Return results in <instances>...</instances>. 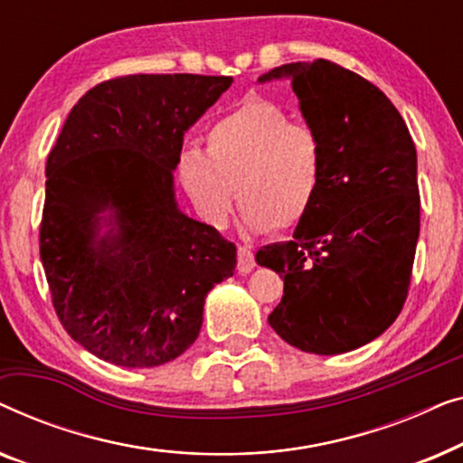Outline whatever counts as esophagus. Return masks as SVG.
I'll return each mask as SVG.
<instances>
[{
    "label": "esophagus",
    "instance_id": "34e87169",
    "mask_svg": "<svg viewBox=\"0 0 463 463\" xmlns=\"http://www.w3.org/2000/svg\"><path fill=\"white\" fill-rule=\"evenodd\" d=\"M252 268H255V252L250 250V246L240 244L238 246V271L249 274Z\"/></svg>",
    "mask_w": 463,
    "mask_h": 463
}]
</instances>
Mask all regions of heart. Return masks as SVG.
I'll use <instances>...</instances> for the list:
<instances>
[{"label":"heart","mask_w":463,"mask_h":463,"mask_svg":"<svg viewBox=\"0 0 463 463\" xmlns=\"http://www.w3.org/2000/svg\"><path fill=\"white\" fill-rule=\"evenodd\" d=\"M179 175L195 211L211 225L230 219L238 187L249 230H287L314 206L325 151L316 130L290 122L282 107L246 100L211 124L206 151H181Z\"/></svg>","instance_id":"obj_1"}]
</instances>
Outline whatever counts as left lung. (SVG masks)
I'll list each match as a JSON object with an SVG mask.
<instances>
[{"label": "left lung", "mask_w": 463, "mask_h": 463, "mask_svg": "<svg viewBox=\"0 0 463 463\" xmlns=\"http://www.w3.org/2000/svg\"><path fill=\"white\" fill-rule=\"evenodd\" d=\"M280 78L320 137L325 176L293 240L259 249L257 263L284 278L271 328L331 356L379 337L407 301L420 238L417 151L392 100L350 69L288 62L259 81Z\"/></svg>", "instance_id": "8db88e82"}]
</instances>
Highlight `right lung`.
I'll list each match as a JSON object with an SVG mask.
<instances>
[{"label": "right lung", "mask_w": 463, "mask_h": 463, "mask_svg": "<svg viewBox=\"0 0 463 463\" xmlns=\"http://www.w3.org/2000/svg\"><path fill=\"white\" fill-rule=\"evenodd\" d=\"M227 75H122L78 100L46 162L40 257L61 325L130 369L181 356L204 299L233 276L236 244L176 208L173 170L189 126ZM109 207L112 232L96 240Z\"/></svg>", "instance_id": "obj_1"}]
</instances>
